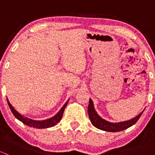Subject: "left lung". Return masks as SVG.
I'll return each instance as SVG.
<instances>
[{"label":"left lung","mask_w":155,"mask_h":155,"mask_svg":"<svg viewBox=\"0 0 155 155\" xmlns=\"http://www.w3.org/2000/svg\"><path fill=\"white\" fill-rule=\"evenodd\" d=\"M87 112H88V116L91 120V122L95 127L98 128L100 130H102L108 131V132H118V131H121L125 129H127L128 127L135 124L137 121L139 120V118H140V116L142 115L143 111L140 112L135 118L128 120V121H121V122L118 123L109 122V121L101 118L97 113L96 110L94 109V107L93 101L90 98L88 107H87Z\"/></svg>","instance_id":"1"}]
</instances>
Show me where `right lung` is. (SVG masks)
Segmentation results:
<instances>
[{
	"instance_id": "obj_1",
	"label": "right lung",
	"mask_w": 155,
	"mask_h": 155,
	"mask_svg": "<svg viewBox=\"0 0 155 155\" xmlns=\"http://www.w3.org/2000/svg\"><path fill=\"white\" fill-rule=\"evenodd\" d=\"M68 101H67L64 104V105L62 107L61 109L59 110V112L56 114L54 116L51 117V118H48L46 120H42V121H37V120H33L31 118H27V117H25L24 115H21L19 112H17L12 106L11 105V104L9 102L8 99H7V104H8L9 107L10 108L11 112H12V114L14 115V116L17 118L18 120H19L20 121L23 123V124H26V125L31 127L34 128H37V129H43V128H48V127H51L55 126L58 123L60 122L62 116H63L64 111L65 108H66L67 105L68 104Z\"/></svg>"
}]
</instances>
